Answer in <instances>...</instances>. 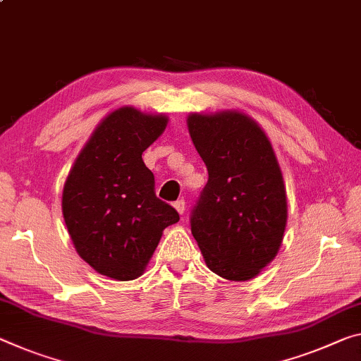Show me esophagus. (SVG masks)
<instances>
[{
  "label": "esophagus",
  "instance_id": "34e87169",
  "mask_svg": "<svg viewBox=\"0 0 361 361\" xmlns=\"http://www.w3.org/2000/svg\"><path fill=\"white\" fill-rule=\"evenodd\" d=\"M173 207L176 209V212H178L180 215H183V214H185V210H186V204H185V201H183V199H178V201L173 204Z\"/></svg>",
  "mask_w": 361,
  "mask_h": 361
}]
</instances>
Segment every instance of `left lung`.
<instances>
[{
    "label": "left lung",
    "instance_id": "8db88e82",
    "mask_svg": "<svg viewBox=\"0 0 361 361\" xmlns=\"http://www.w3.org/2000/svg\"><path fill=\"white\" fill-rule=\"evenodd\" d=\"M209 181L191 210V233L212 271L247 281L278 254L288 220L283 175L267 135L239 112L188 117Z\"/></svg>",
    "mask_w": 361,
    "mask_h": 361
}]
</instances>
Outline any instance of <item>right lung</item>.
I'll list each match as a JSON object with an SVG mask.
<instances>
[{
  "instance_id": "1",
  "label": "right lung",
  "mask_w": 361,
  "mask_h": 361,
  "mask_svg": "<svg viewBox=\"0 0 361 361\" xmlns=\"http://www.w3.org/2000/svg\"><path fill=\"white\" fill-rule=\"evenodd\" d=\"M167 127L165 116L122 107L91 135L67 176L62 214L78 255L96 271L130 281L145 271L178 212L156 196L142 152Z\"/></svg>"
}]
</instances>
